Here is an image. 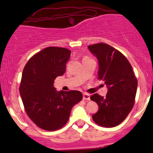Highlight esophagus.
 <instances>
[{
    "instance_id": "34e87169",
    "label": "esophagus",
    "mask_w": 153,
    "mask_h": 153,
    "mask_svg": "<svg viewBox=\"0 0 153 153\" xmlns=\"http://www.w3.org/2000/svg\"><path fill=\"white\" fill-rule=\"evenodd\" d=\"M82 99L83 100H90V95L87 94H82Z\"/></svg>"
}]
</instances>
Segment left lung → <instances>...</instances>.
I'll list each match as a JSON object with an SVG mask.
<instances>
[{"instance_id": "obj_1", "label": "left lung", "mask_w": 153, "mask_h": 153, "mask_svg": "<svg viewBox=\"0 0 153 153\" xmlns=\"http://www.w3.org/2000/svg\"><path fill=\"white\" fill-rule=\"evenodd\" d=\"M88 48L99 62L98 78L104 81L108 89L105 97L97 94L91 96L99 106L92 118L102 127H116L124 120L134 106L137 80L130 63L118 50L104 43Z\"/></svg>"}]
</instances>
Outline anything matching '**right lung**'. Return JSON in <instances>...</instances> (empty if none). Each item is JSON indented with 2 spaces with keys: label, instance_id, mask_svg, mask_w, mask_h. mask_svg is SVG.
Segmentation results:
<instances>
[{
  "label": "right lung",
  "instance_id": "right-lung-1",
  "mask_svg": "<svg viewBox=\"0 0 153 153\" xmlns=\"http://www.w3.org/2000/svg\"><path fill=\"white\" fill-rule=\"evenodd\" d=\"M71 53L62 47H47L33 56L23 71L19 92L25 111L45 130L62 128L82 98L78 91H57L54 87L55 78L65 73Z\"/></svg>",
  "mask_w": 153,
  "mask_h": 153
}]
</instances>
